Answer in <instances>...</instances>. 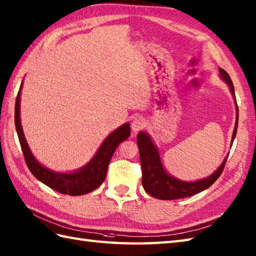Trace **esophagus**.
Wrapping results in <instances>:
<instances>
[{
    "mask_svg": "<svg viewBox=\"0 0 256 256\" xmlns=\"http://www.w3.org/2000/svg\"><path fill=\"white\" fill-rule=\"evenodd\" d=\"M146 126V122H144V119L141 118V117H136L132 122V129L134 132H138L140 130H142Z\"/></svg>",
    "mask_w": 256,
    "mask_h": 256,
    "instance_id": "34e87169",
    "label": "esophagus"
}]
</instances>
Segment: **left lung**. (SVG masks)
<instances>
[{"instance_id":"1","label":"left lung","mask_w":256,"mask_h":256,"mask_svg":"<svg viewBox=\"0 0 256 256\" xmlns=\"http://www.w3.org/2000/svg\"><path fill=\"white\" fill-rule=\"evenodd\" d=\"M219 72H220L221 78H222V80H224L226 83H228L231 93L234 95V100H236V122L234 136H232V141H231V142L234 144V140L236 134V129H238L239 110H238L236 100L234 95V83L231 81V78L229 76L228 73H226L224 69H221V68L219 69ZM137 144H138L139 152H140L141 168H142L144 188L148 194H150L151 196L163 200H178V198L190 197L207 190L208 187L212 186L214 182L219 178V176L221 175V173H222L224 168L226 158H228V156H226L224 158V161L222 162V164L220 166V168H218L217 171L214 172L210 176H208L207 178L196 180V182H183V180H176L175 178H172L171 175H168L166 172V170L163 168V166L161 163L160 156H158L156 146L153 144L149 134L140 132L137 136Z\"/></svg>"}]
</instances>
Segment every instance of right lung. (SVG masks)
<instances>
[{
  "label": "right lung",
  "mask_w": 256,
  "mask_h": 256,
  "mask_svg": "<svg viewBox=\"0 0 256 256\" xmlns=\"http://www.w3.org/2000/svg\"><path fill=\"white\" fill-rule=\"evenodd\" d=\"M22 86V83L20 84L15 102V127L17 136H18L22 154H24L25 162L30 171L37 180L42 182L44 184L49 186L50 188L61 192V194L78 196L88 194V192L98 188L106 178L107 168H108V164L116 148L122 141L126 140L130 136V124H124L117 128L115 132H112L104 140V142L102 144L98 151L96 152L92 160L86 166L78 170V171L74 173H56L50 171L49 168L42 166L34 158L30 146H28L26 142L24 134H22L20 117Z\"/></svg>",
  "instance_id": "obj_1"
}]
</instances>
